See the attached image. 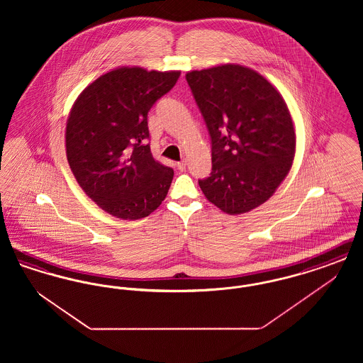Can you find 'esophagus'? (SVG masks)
Returning a JSON list of instances; mask_svg holds the SVG:
<instances>
[{
  "label": "esophagus",
  "instance_id": "1",
  "mask_svg": "<svg viewBox=\"0 0 363 363\" xmlns=\"http://www.w3.org/2000/svg\"><path fill=\"white\" fill-rule=\"evenodd\" d=\"M186 164H188V162H186V160H181V162H178V163H177V167H178V170L184 172V170L186 169Z\"/></svg>",
  "mask_w": 363,
  "mask_h": 363
}]
</instances>
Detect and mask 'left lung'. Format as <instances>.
Masks as SVG:
<instances>
[{
    "label": "left lung",
    "mask_w": 363,
    "mask_h": 363,
    "mask_svg": "<svg viewBox=\"0 0 363 363\" xmlns=\"http://www.w3.org/2000/svg\"><path fill=\"white\" fill-rule=\"evenodd\" d=\"M186 82L212 143V172L199 185L208 201L241 215L264 204L287 177L295 128L283 96L238 64L191 70Z\"/></svg>",
    "instance_id": "8db88e82"
}]
</instances>
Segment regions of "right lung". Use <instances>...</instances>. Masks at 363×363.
Listing matches in <instances>:
<instances>
[{"mask_svg": "<svg viewBox=\"0 0 363 363\" xmlns=\"http://www.w3.org/2000/svg\"><path fill=\"white\" fill-rule=\"evenodd\" d=\"M179 74L120 67L86 86L70 108L65 132L70 170L86 196L118 219L148 216L170 189L173 169L151 154L147 117Z\"/></svg>", "mask_w": 363, "mask_h": 363, "instance_id": "right-lung-1", "label": "right lung"}]
</instances>
